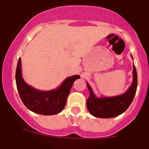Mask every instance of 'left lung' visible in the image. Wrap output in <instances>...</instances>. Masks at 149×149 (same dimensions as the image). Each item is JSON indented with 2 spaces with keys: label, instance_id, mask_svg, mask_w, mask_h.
<instances>
[{
  "label": "left lung",
  "instance_id": "1",
  "mask_svg": "<svg viewBox=\"0 0 149 149\" xmlns=\"http://www.w3.org/2000/svg\"><path fill=\"white\" fill-rule=\"evenodd\" d=\"M137 71L134 65L132 84L125 93L120 95L109 97H97L94 94L89 84L86 82V86L90 92V95L86 101V107L88 112L93 116L100 118H115L121 115L129 107L133 102L137 89Z\"/></svg>",
  "mask_w": 149,
  "mask_h": 149
}]
</instances>
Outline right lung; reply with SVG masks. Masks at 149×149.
Masks as SVG:
<instances>
[{
	"label": "right lung",
	"mask_w": 149,
	"mask_h": 149,
	"mask_svg": "<svg viewBox=\"0 0 149 149\" xmlns=\"http://www.w3.org/2000/svg\"><path fill=\"white\" fill-rule=\"evenodd\" d=\"M22 59L18 61L16 82L19 96L24 104L29 110L43 115L60 113L64 109L72 85L79 75L68 77L59 87L49 91H40L24 81L22 75Z\"/></svg>",
	"instance_id": "add662e5"
}]
</instances>
